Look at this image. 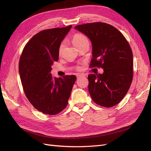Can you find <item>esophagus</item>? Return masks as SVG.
<instances>
[{
  "instance_id": "esophagus-1",
  "label": "esophagus",
  "mask_w": 151,
  "mask_h": 151,
  "mask_svg": "<svg viewBox=\"0 0 151 151\" xmlns=\"http://www.w3.org/2000/svg\"><path fill=\"white\" fill-rule=\"evenodd\" d=\"M83 77V75H81V74H78L77 76V79H79V78H81V77Z\"/></svg>"
}]
</instances>
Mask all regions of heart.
<instances>
[{
	"mask_svg": "<svg viewBox=\"0 0 151 151\" xmlns=\"http://www.w3.org/2000/svg\"><path fill=\"white\" fill-rule=\"evenodd\" d=\"M88 40L87 38L84 35H82V34H76L74 36H73L72 38V43L74 44V46L77 48L81 44L83 43L85 41ZM64 43H62L60 45V47H59V53H61L62 52V51L64 49ZM78 69H80L81 67H78L77 68Z\"/></svg>",
	"mask_w": 151,
	"mask_h": 151,
	"instance_id": "b5f03b06",
	"label": "heart"
}]
</instances>
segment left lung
<instances>
[{
	"label": "left lung",
	"instance_id": "8db88e82",
	"mask_svg": "<svg viewBox=\"0 0 151 151\" xmlns=\"http://www.w3.org/2000/svg\"><path fill=\"white\" fill-rule=\"evenodd\" d=\"M74 29L88 36L92 44L91 67L103 68V74L88 76L91 98L104 107L119 103L133 79V53L120 31L104 22L76 26Z\"/></svg>",
	"mask_w": 151,
	"mask_h": 151
}]
</instances>
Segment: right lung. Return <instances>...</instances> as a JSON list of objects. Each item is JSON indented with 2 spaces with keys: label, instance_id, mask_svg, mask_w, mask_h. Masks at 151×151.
<instances>
[{
  "label": "right lung",
  "instance_id": "add662e5",
  "mask_svg": "<svg viewBox=\"0 0 151 151\" xmlns=\"http://www.w3.org/2000/svg\"><path fill=\"white\" fill-rule=\"evenodd\" d=\"M72 26L43 30L26 45L19 60V72L24 93L38 111L50 115L68 104L76 80L74 75L52 77V66L58 60L59 47Z\"/></svg>",
  "mask_w": 151,
  "mask_h": 151
}]
</instances>
